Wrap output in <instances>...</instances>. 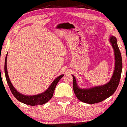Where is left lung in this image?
Listing matches in <instances>:
<instances>
[{"instance_id":"1","label":"left lung","mask_w":127,"mask_h":127,"mask_svg":"<svg viewBox=\"0 0 127 127\" xmlns=\"http://www.w3.org/2000/svg\"><path fill=\"white\" fill-rule=\"evenodd\" d=\"M109 42L113 48L115 56L114 71L109 81L103 85L89 88H80L78 86L75 77L73 76V88L74 94L80 101L88 104L102 102L113 94L119 84L122 71V59L115 37L111 35Z\"/></svg>"}]
</instances>
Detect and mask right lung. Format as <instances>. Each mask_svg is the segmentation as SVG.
I'll use <instances>...</instances> for the list:
<instances>
[{
	"mask_svg": "<svg viewBox=\"0 0 127 127\" xmlns=\"http://www.w3.org/2000/svg\"><path fill=\"white\" fill-rule=\"evenodd\" d=\"M8 53L7 54L5 59V64H4V72L6 80H7V84L9 86V88L12 93L13 94L14 96L19 100V101L22 102L24 104H28L30 106H37L43 104L47 102L49 100L51 99L53 97L54 90H55L56 86L57 85L58 82L59 80L63 77L64 74H61L59 76L55 78L52 82L51 85L48 88V89L45 90V92L42 93L36 94L33 95H26L20 93L17 90L14 88L13 85L12 84L11 81L8 76L7 67V59Z\"/></svg>",
	"mask_w": 127,
	"mask_h": 127,
	"instance_id": "obj_1",
	"label": "right lung"
}]
</instances>
